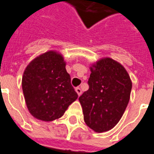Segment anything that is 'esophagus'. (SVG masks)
<instances>
[{"label": "esophagus", "mask_w": 154, "mask_h": 154, "mask_svg": "<svg viewBox=\"0 0 154 154\" xmlns=\"http://www.w3.org/2000/svg\"><path fill=\"white\" fill-rule=\"evenodd\" d=\"M75 91H76V92H77V94H78V96H80L81 94H82V91H81V89L80 88H79V87L76 88Z\"/></svg>", "instance_id": "obj_1"}]
</instances>
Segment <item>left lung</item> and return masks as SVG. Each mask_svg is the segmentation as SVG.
<instances>
[{"label": "left lung", "instance_id": "1", "mask_svg": "<svg viewBox=\"0 0 154 154\" xmlns=\"http://www.w3.org/2000/svg\"><path fill=\"white\" fill-rule=\"evenodd\" d=\"M91 70L89 88L79 101L87 125L102 133L121 119L129 103L132 82L125 68L111 58L101 59Z\"/></svg>", "mask_w": 154, "mask_h": 154}]
</instances>
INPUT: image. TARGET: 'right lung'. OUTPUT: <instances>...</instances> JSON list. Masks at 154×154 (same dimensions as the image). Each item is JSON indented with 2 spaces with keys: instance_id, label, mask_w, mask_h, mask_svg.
Here are the masks:
<instances>
[{
  "instance_id": "obj_1",
  "label": "right lung",
  "mask_w": 154,
  "mask_h": 154,
  "mask_svg": "<svg viewBox=\"0 0 154 154\" xmlns=\"http://www.w3.org/2000/svg\"><path fill=\"white\" fill-rule=\"evenodd\" d=\"M60 54L49 51L34 59L25 69L22 90L32 116L50 122L60 118L77 98Z\"/></svg>"
}]
</instances>
